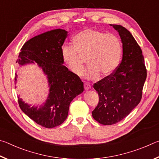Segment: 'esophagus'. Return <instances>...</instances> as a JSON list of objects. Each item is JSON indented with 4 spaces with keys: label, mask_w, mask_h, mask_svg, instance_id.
Wrapping results in <instances>:
<instances>
[{
    "label": "esophagus",
    "mask_w": 159,
    "mask_h": 159,
    "mask_svg": "<svg viewBox=\"0 0 159 159\" xmlns=\"http://www.w3.org/2000/svg\"><path fill=\"white\" fill-rule=\"evenodd\" d=\"M84 88H85V90H89L91 88V87H90V85L89 84H88V83H85Z\"/></svg>",
    "instance_id": "34e87169"
}]
</instances>
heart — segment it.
Listing matches in <instances>:
<instances>
[{
	"label": "heart",
	"instance_id": "b5f03b06",
	"mask_svg": "<svg viewBox=\"0 0 159 159\" xmlns=\"http://www.w3.org/2000/svg\"><path fill=\"white\" fill-rule=\"evenodd\" d=\"M73 45L61 48V57L72 73L80 76L85 60L89 66L83 76L86 79H98L99 74L108 76L115 71L122 52L120 39L111 34L86 29L73 38Z\"/></svg>",
	"mask_w": 159,
	"mask_h": 159
}]
</instances>
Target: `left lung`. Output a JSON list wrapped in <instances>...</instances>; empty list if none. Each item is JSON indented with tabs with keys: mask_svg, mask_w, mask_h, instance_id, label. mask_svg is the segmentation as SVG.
<instances>
[{
	"mask_svg": "<svg viewBox=\"0 0 159 159\" xmlns=\"http://www.w3.org/2000/svg\"><path fill=\"white\" fill-rule=\"evenodd\" d=\"M110 26L121 39L123 57L114 73L94 84L99 102L92 112L94 119L106 125L120 121L138 105L147 79L142 50L133 35L120 25Z\"/></svg>",
	"mask_w": 159,
	"mask_h": 159,
	"instance_id": "1",
	"label": "left lung"
}]
</instances>
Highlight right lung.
<instances>
[{"mask_svg":"<svg viewBox=\"0 0 159 159\" xmlns=\"http://www.w3.org/2000/svg\"><path fill=\"white\" fill-rule=\"evenodd\" d=\"M67 34V31L57 29L34 36L24 44L17 60L20 66L37 64L46 76L49 94L45 102L31 107L19 96L18 102L26 116L47 128L60 125L66 120L71 102L84 90L80 78L63 65L61 46ZM17 79L15 74V83Z\"/></svg>","mask_w":159,"mask_h":159,"instance_id":"right-lung-1","label":"right lung"}]
</instances>
